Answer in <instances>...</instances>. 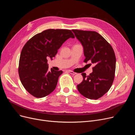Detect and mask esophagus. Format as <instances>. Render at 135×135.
Here are the masks:
<instances>
[{
	"mask_svg": "<svg viewBox=\"0 0 135 135\" xmlns=\"http://www.w3.org/2000/svg\"><path fill=\"white\" fill-rule=\"evenodd\" d=\"M67 71L68 73H69L70 74H71V75H76V73H75V72L71 71V70H68Z\"/></svg>",
	"mask_w": 135,
	"mask_h": 135,
	"instance_id": "obj_1",
	"label": "esophagus"
}]
</instances>
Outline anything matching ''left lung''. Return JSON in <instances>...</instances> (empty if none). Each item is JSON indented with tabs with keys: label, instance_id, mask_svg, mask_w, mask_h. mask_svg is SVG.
I'll list each match as a JSON object with an SVG mask.
<instances>
[{
	"label": "left lung",
	"instance_id": "1",
	"mask_svg": "<svg viewBox=\"0 0 135 135\" xmlns=\"http://www.w3.org/2000/svg\"><path fill=\"white\" fill-rule=\"evenodd\" d=\"M83 47L84 62L95 65L88 76L82 73L83 81L78 86L85 97L97 99L110 88L115 78L116 57L111 45L97 32L72 30Z\"/></svg>",
	"mask_w": 135,
	"mask_h": 135
}]
</instances>
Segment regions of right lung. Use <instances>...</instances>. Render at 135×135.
I'll list each match as a JSON object with an SVG mask.
<instances>
[{
	"label": "right lung",
	"instance_id": "obj_1",
	"mask_svg": "<svg viewBox=\"0 0 135 135\" xmlns=\"http://www.w3.org/2000/svg\"><path fill=\"white\" fill-rule=\"evenodd\" d=\"M69 38H75L71 30L48 29L35 35L25 44L19 60L18 75L26 90L33 97H46L55 89L62 71L49 70L47 58L55 57Z\"/></svg>",
	"mask_w": 135,
	"mask_h": 135
}]
</instances>
